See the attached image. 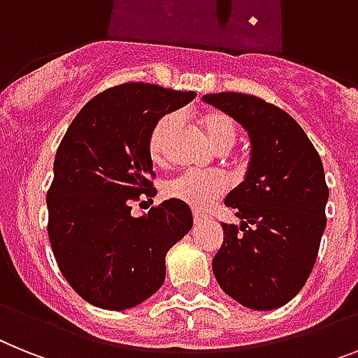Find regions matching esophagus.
<instances>
[{
	"label": "esophagus",
	"mask_w": 358,
	"mask_h": 358,
	"mask_svg": "<svg viewBox=\"0 0 358 358\" xmlns=\"http://www.w3.org/2000/svg\"><path fill=\"white\" fill-rule=\"evenodd\" d=\"M203 220H205V217H203V215H201V214H194V223H196V225H199V223Z\"/></svg>",
	"instance_id": "34e87169"
}]
</instances>
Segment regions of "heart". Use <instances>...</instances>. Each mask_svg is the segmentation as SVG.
I'll return each mask as SVG.
<instances>
[{"label": "heart", "instance_id": "1", "mask_svg": "<svg viewBox=\"0 0 358 358\" xmlns=\"http://www.w3.org/2000/svg\"><path fill=\"white\" fill-rule=\"evenodd\" d=\"M201 128L217 152H227L234 146L238 137V128L232 117L221 111H208L201 115ZM179 126V117L168 113L155 122L148 138V152L155 162H164L168 159V144ZM229 190L227 177L220 172H185L164 182L162 192L168 199L181 201L194 210H206L215 201L225 196Z\"/></svg>", "mask_w": 358, "mask_h": 358}]
</instances>
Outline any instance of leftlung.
<instances>
[{"instance_id":"8db88e82","label":"left lung","mask_w":358,"mask_h":358,"mask_svg":"<svg viewBox=\"0 0 358 358\" xmlns=\"http://www.w3.org/2000/svg\"><path fill=\"white\" fill-rule=\"evenodd\" d=\"M203 100L238 120L252 146L245 181L225 199L241 225H221L212 271L236 302L271 311L296 296L317 262L329 197L320 155L291 115L258 96Z\"/></svg>"}]
</instances>
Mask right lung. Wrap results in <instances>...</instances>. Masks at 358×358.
<instances>
[{"label":"right lung","instance_id":"add662e5","mask_svg":"<svg viewBox=\"0 0 358 358\" xmlns=\"http://www.w3.org/2000/svg\"><path fill=\"white\" fill-rule=\"evenodd\" d=\"M194 96L144 82L115 85L80 109L62 138L47 232L64 278L85 302L124 311L164 283L166 252L194 225L190 206L168 199L133 217L131 203L157 194L152 128Z\"/></svg>","mask_w":358,"mask_h":358}]
</instances>
